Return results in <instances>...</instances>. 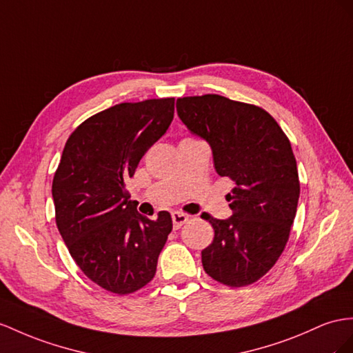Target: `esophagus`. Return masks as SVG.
Wrapping results in <instances>:
<instances>
[{
	"instance_id": "obj_1",
	"label": "esophagus",
	"mask_w": 353,
	"mask_h": 353,
	"mask_svg": "<svg viewBox=\"0 0 353 353\" xmlns=\"http://www.w3.org/2000/svg\"><path fill=\"white\" fill-rule=\"evenodd\" d=\"M171 219H173L174 230H179L182 225H185L189 221V216L185 213H180V212H173L171 213Z\"/></svg>"
}]
</instances>
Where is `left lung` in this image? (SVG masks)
<instances>
[{
    "mask_svg": "<svg viewBox=\"0 0 353 353\" xmlns=\"http://www.w3.org/2000/svg\"><path fill=\"white\" fill-rule=\"evenodd\" d=\"M186 128L209 143L214 170L236 188L232 216L214 219V239L201 252L204 271L232 288L256 282L276 264L294 223L300 182L285 132L261 107L216 94L177 99ZM203 218V216H201Z\"/></svg>",
    "mask_w": 353,
    "mask_h": 353,
    "instance_id": "left-lung-1",
    "label": "left lung"
}]
</instances>
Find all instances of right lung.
Wrapping results in <instances>:
<instances>
[{
  "instance_id": "1",
  "label": "right lung",
  "mask_w": 353,
  "mask_h": 353,
  "mask_svg": "<svg viewBox=\"0 0 353 353\" xmlns=\"http://www.w3.org/2000/svg\"><path fill=\"white\" fill-rule=\"evenodd\" d=\"M173 116L174 98L122 103L94 114L68 137L53 177L57 225L70 255L86 277L113 294L150 282L173 230L168 212L148 219L125 188Z\"/></svg>"
}]
</instances>
